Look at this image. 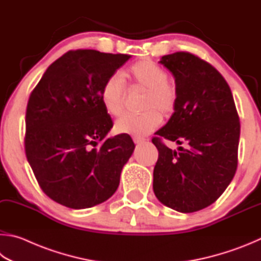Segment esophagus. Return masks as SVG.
<instances>
[{
    "label": "esophagus",
    "mask_w": 261,
    "mask_h": 261,
    "mask_svg": "<svg viewBox=\"0 0 261 261\" xmlns=\"http://www.w3.org/2000/svg\"><path fill=\"white\" fill-rule=\"evenodd\" d=\"M133 141L135 144H143L145 143V139L143 138H133Z\"/></svg>",
    "instance_id": "34e87169"
}]
</instances>
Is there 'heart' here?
Wrapping results in <instances>:
<instances>
[{
  "label": "heart",
  "mask_w": 261,
  "mask_h": 261,
  "mask_svg": "<svg viewBox=\"0 0 261 261\" xmlns=\"http://www.w3.org/2000/svg\"><path fill=\"white\" fill-rule=\"evenodd\" d=\"M133 85L147 90L143 98L142 109L147 110L140 114H126L118 119L116 130L135 138H142L151 133L162 122V112L168 116L174 111L177 94L175 87L168 84V73L162 66L151 61L135 63L126 72ZM126 90L121 77L113 74L104 82L100 90V102L109 114L118 117L123 111Z\"/></svg>",
  "instance_id": "heart-1"
}]
</instances>
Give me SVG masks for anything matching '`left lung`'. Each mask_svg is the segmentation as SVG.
Masks as SVG:
<instances>
[{"label":"left lung","instance_id":"1","mask_svg":"<svg viewBox=\"0 0 261 261\" xmlns=\"http://www.w3.org/2000/svg\"><path fill=\"white\" fill-rule=\"evenodd\" d=\"M159 63L175 79L174 112L157 132L153 193L181 213L207 207L220 197L237 168L240 118L229 86L216 68L189 53H174ZM185 143L172 150L160 138Z\"/></svg>","mask_w":261,"mask_h":261}]
</instances>
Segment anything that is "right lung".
I'll list each match as a JSON object with an SVG mask.
<instances>
[{
    "label": "right lung",
    "instance_id": "1",
    "mask_svg": "<svg viewBox=\"0 0 261 261\" xmlns=\"http://www.w3.org/2000/svg\"><path fill=\"white\" fill-rule=\"evenodd\" d=\"M129 55L85 49L55 61L32 91L25 151L41 189L55 202L81 210L116 193L134 151L129 135L105 139L113 123L100 102L104 82ZM98 142L99 148H91Z\"/></svg>",
    "mask_w": 261,
    "mask_h": 261
}]
</instances>
